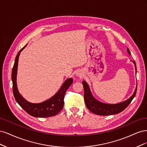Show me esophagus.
I'll use <instances>...</instances> for the list:
<instances>
[{"label":"esophagus","instance_id":"34e87169","mask_svg":"<svg viewBox=\"0 0 147 147\" xmlns=\"http://www.w3.org/2000/svg\"><path fill=\"white\" fill-rule=\"evenodd\" d=\"M76 75H77V77H78L80 78H82L83 77V73L82 71L79 70V71H78V72H77Z\"/></svg>","mask_w":147,"mask_h":147}]
</instances>
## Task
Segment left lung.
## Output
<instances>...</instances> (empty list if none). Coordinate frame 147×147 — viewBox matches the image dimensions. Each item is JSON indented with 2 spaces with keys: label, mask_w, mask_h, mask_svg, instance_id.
<instances>
[{
  "label": "left lung",
  "mask_w": 147,
  "mask_h": 147,
  "mask_svg": "<svg viewBox=\"0 0 147 147\" xmlns=\"http://www.w3.org/2000/svg\"><path fill=\"white\" fill-rule=\"evenodd\" d=\"M127 51L129 55H131L129 48L127 49ZM133 63L134 64L136 73H137V67L135 61H133ZM83 86L84 88V99L85 102V104L89 110L96 115H102V116H107V115H111L114 114H118L121 112L125 109L129 105V104L134 99L136 94L137 92V87L135 90L134 94L127 100L120 102V103L116 104H108L102 103L96 100L93 97L92 93L90 91V87L88 83L85 81H83Z\"/></svg>",
  "instance_id": "8db88e82"
}]
</instances>
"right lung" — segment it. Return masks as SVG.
Listing matches in <instances>:
<instances>
[{
    "label": "right lung",
    "mask_w": 147,
    "mask_h": 147,
    "mask_svg": "<svg viewBox=\"0 0 147 147\" xmlns=\"http://www.w3.org/2000/svg\"><path fill=\"white\" fill-rule=\"evenodd\" d=\"M26 47V45L21 49L20 51L18 53L12 69L11 80L13 82V92L15 100L17 103L21 107L22 109H24L31 116L38 118H48L55 116L63 108L65 93L73 83V79L72 78L67 79L61 87L60 90L57 91L55 95L51 97L50 99L41 102V103L33 104L25 100L18 90L16 84V75L20 53Z\"/></svg>",
    "instance_id": "1"
}]
</instances>
